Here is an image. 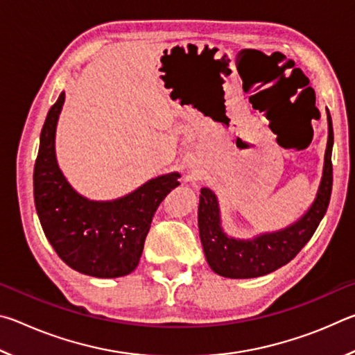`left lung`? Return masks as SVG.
Instances as JSON below:
<instances>
[{
  "label": "left lung",
  "instance_id": "left-lung-1",
  "mask_svg": "<svg viewBox=\"0 0 355 355\" xmlns=\"http://www.w3.org/2000/svg\"><path fill=\"white\" fill-rule=\"evenodd\" d=\"M329 120V141L324 159V173L313 205L300 220L282 232L260 235L252 241L227 238L220 228L219 207L216 196L203 188L199 203V232L209 268L228 279H252L275 271L296 257L313 236L321 219L327 211L332 194V146L334 128Z\"/></svg>",
  "mask_w": 355,
  "mask_h": 355
}]
</instances>
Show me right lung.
<instances>
[{
  "label": "right lung",
  "mask_w": 355,
  "mask_h": 355,
  "mask_svg": "<svg viewBox=\"0 0 355 355\" xmlns=\"http://www.w3.org/2000/svg\"><path fill=\"white\" fill-rule=\"evenodd\" d=\"M65 94L46 114L34 166V202L45 236L75 271L114 279L135 271L159 203L180 184L167 173L112 202L87 200L71 189L59 171L55 135Z\"/></svg>",
  "instance_id": "1"
}]
</instances>
